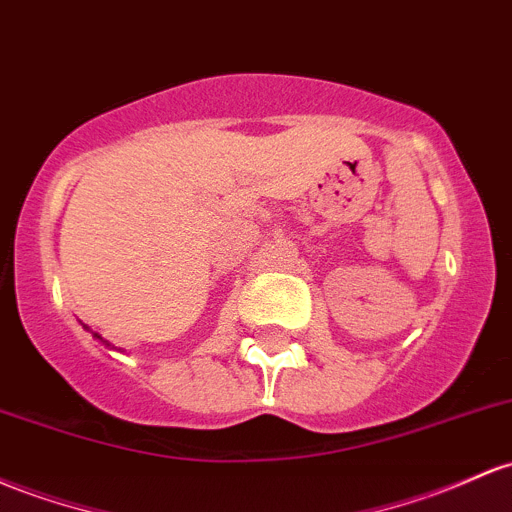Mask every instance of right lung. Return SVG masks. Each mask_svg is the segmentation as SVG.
<instances>
[{
	"instance_id": "add662e5",
	"label": "right lung",
	"mask_w": 512,
	"mask_h": 512,
	"mask_svg": "<svg viewBox=\"0 0 512 512\" xmlns=\"http://www.w3.org/2000/svg\"><path fill=\"white\" fill-rule=\"evenodd\" d=\"M94 338H97V340H101V335H97V333H94ZM101 342H106V340H101Z\"/></svg>"
}]
</instances>
